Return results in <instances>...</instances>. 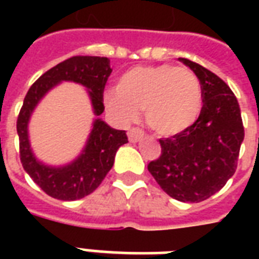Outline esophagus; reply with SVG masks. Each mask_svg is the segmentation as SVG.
Instances as JSON below:
<instances>
[{
	"label": "esophagus",
	"mask_w": 259,
	"mask_h": 259,
	"mask_svg": "<svg viewBox=\"0 0 259 259\" xmlns=\"http://www.w3.org/2000/svg\"><path fill=\"white\" fill-rule=\"evenodd\" d=\"M127 137H129L130 143H137V141H140L141 139L144 137V133H143L140 129L133 127V129H130L129 132H127Z\"/></svg>",
	"instance_id": "obj_1"
}]
</instances>
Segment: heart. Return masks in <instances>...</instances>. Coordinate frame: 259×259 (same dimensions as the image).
Wrapping results in <instances>:
<instances>
[{
	"label": "heart",
	"mask_w": 259,
	"mask_h": 259,
	"mask_svg": "<svg viewBox=\"0 0 259 259\" xmlns=\"http://www.w3.org/2000/svg\"><path fill=\"white\" fill-rule=\"evenodd\" d=\"M109 112L120 123L137 119L140 109L157 135L175 137L190 130L202 111V89L190 69L172 64L136 66L124 72L118 89L104 94Z\"/></svg>",
	"instance_id": "obj_1"
}]
</instances>
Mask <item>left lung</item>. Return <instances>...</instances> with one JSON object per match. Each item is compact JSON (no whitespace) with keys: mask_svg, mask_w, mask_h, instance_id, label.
<instances>
[{"mask_svg":"<svg viewBox=\"0 0 259 259\" xmlns=\"http://www.w3.org/2000/svg\"><path fill=\"white\" fill-rule=\"evenodd\" d=\"M179 61L200 80L202 111L190 130L159 140L161 155L148 163V172L175 200L200 202L221 190L236 172L244 127L230 87L190 59Z\"/></svg>","mask_w":259,"mask_h":259,"instance_id":"obj_1","label":"left lung"}]
</instances>
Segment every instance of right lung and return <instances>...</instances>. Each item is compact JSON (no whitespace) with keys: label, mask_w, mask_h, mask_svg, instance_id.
Instances as JSON below:
<instances>
[{"label":"right lung","mask_w":259,"mask_h":259,"mask_svg":"<svg viewBox=\"0 0 259 259\" xmlns=\"http://www.w3.org/2000/svg\"><path fill=\"white\" fill-rule=\"evenodd\" d=\"M111 72L109 59L105 57H72L41 74L26 94L16 122L20 162L33 182L57 200H80L96 190L112 168L119 147L127 143V136L124 130L112 129L97 118L79 157L62 166H51L40 162L31 151L27 132L31 113L55 85L74 81L87 89L94 115L100 116L104 112V89Z\"/></svg>","instance_id":"1"}]
</instances>
